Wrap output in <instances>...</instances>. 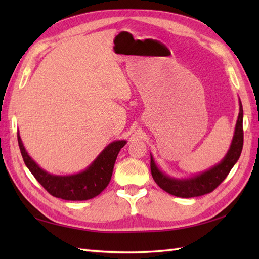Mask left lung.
Segmentation results:
<instances>
[{"instance_id":"8db88e82","label":"left lung","mask_w":259,"mask_h":259,"mask_svg":"<svg viewBox=\"0 0 259 259\" xmlns=\"http://www.w3.org/2000/svg\"><path fill=\"white\" fill-rule=\"evenodd\" d=\"M244 145V130H243V106L239 104V114L237 124H236L234 139L230 146V149L227 152L226 157L224 160L212 167L207 171L196 176L194 178L187 180H176L172 178L167 177L163 175L160 170L157 168L155 161L151 157L150 168L151 175L156 184L160 187L168 194L181 197V198H191V197H199L202 195L209 194L213 191L217 187L221 185L225 178L227 177L230 170L234 167V164L237 162L240 157L241 150H243Z\"/></svg>"}]
</instances>
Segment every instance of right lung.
I'll return each mask as SVG.
<instances>
[{"label": "right lung", "mask_w": 259, "mask_h": 259, "mask_svg": "<svg viewBox=\"0 0 259 259\" xmlns=\"http://www.w3.org/2000/svg\"><path fill=\"white\" fill-rule=\"evenodd\" d=\"M18 142L24 163L49 194L64 200H88L104 190L111 180L113 166L125 141H114L104 149L84 171L71 176H53L42 170L27 155L18 133Z\"/></svg>", "instance_id": "right-lung-1"}]
</instances>
